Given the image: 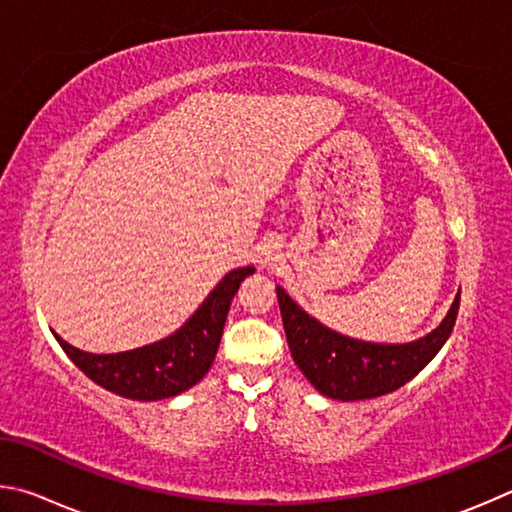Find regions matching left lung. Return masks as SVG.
Returning <instances> with one entry per match:
<instances>
[{
	"instance_id": "8db88e82",
	"label": "left lung",
	"mask_w": 512,
	"mask_h": 512,
	"mask_svg": "<svg viewBox=\"0 0 512 512\" xmlns=\"http://www.w3.org/2000/svg\"><path fill=\"white\" fill-rule=\"evenodd\" d=\"M276 294L294 362L319 393L344 402L384 396L423 371L450 337L461 301L459 292L443 324L427 337L393 346L339 335L308 317L283 288H276Z\"/></svg>"
}]
</instances>
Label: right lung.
Returning a JSON list of instances; mask_svg holds the SVG:
<instances>
[{
	"instance_id": "right-lung-1",
	"label": "right lung",
	"mask_w": 512,
	"mask_h": 512,
	"mask_svg": "<svg viewBox=\"0 0 512 512\" xmlns=\"http://www.w3.org/2000/svg\"><path fill=\"white\" fill-rule=\"evenodd\" d=\"M254 272V267L229 272L215 285V290L197 308L195 315L175 335L157 344L134 348L114 355H94L78 351L65 339H58L62 351L89 380L103 389L130 400H161L177 396L200 382L211 369L218 353L220 337L233 294L240 281Z\"/></svg>"
}]
</instances>
